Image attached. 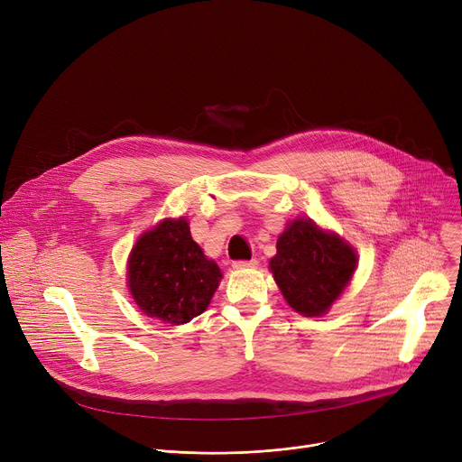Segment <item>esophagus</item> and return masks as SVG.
<instances>
[{"label":"esophagus","instance_id":"esophagus-1","mask_svg":"<svg viewBox=\"0 0 462 462\" xmlns=\"http://www.w3.org/2000/svg\"><path fill=\"white\" fill-rule=\"evenodd\" d=\"M255 265H257V259H246V261H245V259H239V261H234V263H232V267L237 269V271H239V269H252V267H255Z\"/></svg>","mask_w":462,"mask_h":462}]
</instances>
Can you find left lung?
Listing matches in <instances>:
<instances>
[{
    "label": "left lung",
    "instance_id": "obj_1",
    "mask_svg": "<svg viewBox=\"0 0 462 462\" xmlns=\"http://www.w3.org/2000/svg\"><path fill=\"white\" fill-rule=\"evenodd\" d=\"M271 271L287 303L319 316L342 294L356 269L355 250L310 219H296L278 239Z\"/></svg>",
    "mask_w": 462,
    "mask_h": 462
}]
</instances>
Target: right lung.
<instances>
[{"mask_svg": "<svg viewBox=\"0 0 462 462\" xmlns=\"http://www.w3.org/2000/svg\"><path fill=\"white\" fill-rule=\"evenodd\" d=\"M221 271L207 259L184 217L166 219L141 236L127 265L129 291L152 318L180 325L207 310Z\"/></svg>", "mask_w": 462, "mask_h": 462, "instance_id": "obj_1", "label": "right lung"}]
</instances>
